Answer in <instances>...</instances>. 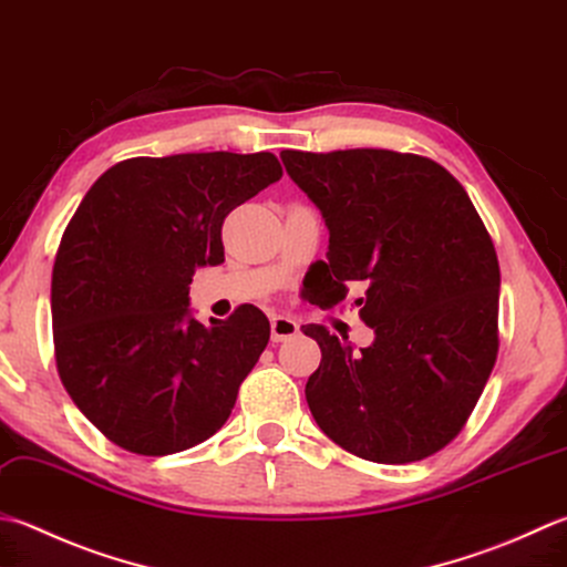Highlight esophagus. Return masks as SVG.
Here are the masks:
<instances>
[{"instance_id":"esophagus-1","label":"esophagus","mask_w":567,"mask_h":567,"mask_svg":"<svg viewBox=\"0 0 567 567\" xmlns=\"http://www.w3.org/2000/svg\"><path fill=\"white\" fill-rule=\"evenodd\" d=\"M270 329H272V341H285L299 334V324L292 317H282L277 315L270 319Z\"/></svg>"}]
</instances>
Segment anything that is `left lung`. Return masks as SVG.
Returning <instances> with one entry per match:
<instances>
[{"mask_svg": "<svg viewBox=\"0 0 567 567\" xmlns=\"http://www.w3.org/2000/svg\"><path fill=\"white\" fill-rule=\"evenodd\" d=\"M290 179L329 228L315 302L363 285L373 343L307 324L321 349L305 395L317 425L357 457L425 460L457 437L498 351V260L464 186L437 162L391 150H285Z\"/></svg>", "mask_w": 567, "mask_h": 567, "instance_id": "left-lung-1", "label": "left lung"}]
</instances>
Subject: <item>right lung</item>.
I'll return each instance as SVG.
<instances>
[{
    "label": "right lung",
    "mask_w": 567,
    "mask_h": 567,
    "mask_svg": "<svg viewBox=\"0 0 567 567\" xmlns=\"http://www.w3.org/2000/svg\"><path fill=\"white\" fill-rule=\"evenodd\" d=\"M280 176L270 152L135 157L83 196L53 262L55 365L117 447L162 457L224 427L270 321L243 305L206 327L188 285L224 262V218Z\"/></svg>",
    "instance_id": "obj_1"
}]
</instances>
